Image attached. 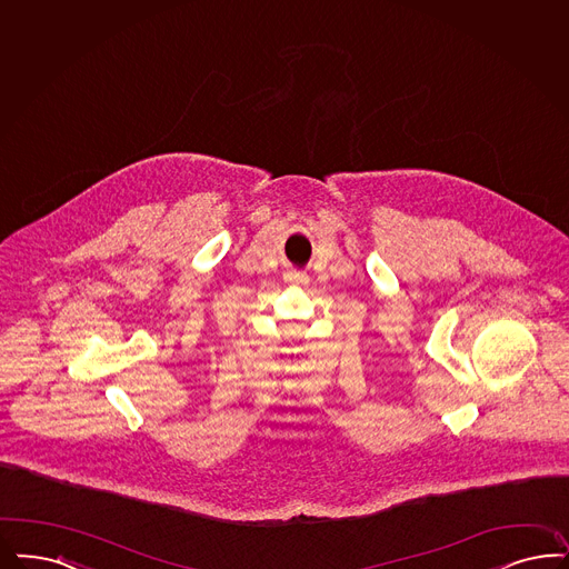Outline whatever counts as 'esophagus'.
<instances>
[{"label":"esophagus","instance_id":"obj_1","mask_svg":"<svg viewBox=\"0 0 569 569\" xmlns=\"http://www.w3.org/2000/svg\"><path fill=\"white\" fill-rule=\"evenodd\" d=\"M284 280L287 282H291V284H308V276L303 274V272H293V270H289L287 274H284Z\"/></svg>","mask_w":569,"mask_h":569}]
</instances>
